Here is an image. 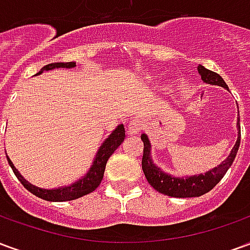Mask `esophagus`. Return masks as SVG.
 I'll return each mask as SVG.
<instances>
[{
	"instance_id": "obj_1",
	"label": "esophagus",
	"mask_w": 250,
	"mask_h": 250,
	"mask_svg": "<svg viewBox=\"0 0 250 250\" xmlns=\"http://www.w3.org/2000/svg\"><path fill=\"white\" fill-rule=\"evenodd\" d=\"M141 130H142L141 120L134 119V120H131L130 123H128V128H127V131H128V134H130V135H135V134H138Z\"/></svg>"
}]
</instances>
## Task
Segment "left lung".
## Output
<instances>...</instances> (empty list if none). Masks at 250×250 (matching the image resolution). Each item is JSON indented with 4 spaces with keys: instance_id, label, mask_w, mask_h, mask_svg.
Instances as JSON below:
<instances>
[{
    "instance_id": "1",
    "label": "left lung",
    "mask_w": 250,
    "mask_h": 250,
    "mask_svg": "<svg viewBox=\"0 0 250 250\" xmlns=\"http://www.w3.org/2000/svg\"><path fill=\"white\" fill-rule=\"evenodd\" d=\"M198 73L201 75V79L204 83L213 84V85H221V87L229 89L224 79L213 71L206 69L205 66L198 65ZM240 122V119H238ZM240 123H237L238 127V136L234 147L231 148L230 154L228 155L224 162L218 165L217 167L211 168L210 171L205 174H198V175H191V177H173L167 173H163L161 168L154 165L150 155L151 151V143L148 141L146 134H142L141 139L143 141V158H142V168L143 173L146 175V179L152 188L159 193L168 195V197H175V198H188V197H199L202 194L208 193L215 185L220 182L222 177L225 175L228 168L230 167L231 163L240 147V141H241V130H240Z\"/></svg>"
}]
</instances>
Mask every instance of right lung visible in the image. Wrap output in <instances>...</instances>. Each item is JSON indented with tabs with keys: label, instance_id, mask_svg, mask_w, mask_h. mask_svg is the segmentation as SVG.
Returning <instances> with one entry per match:
<instances>
[{
	"label": "right lung",
	"instance_id": "add662e5",
	"mask_svg": "<svg viewBox=\"0 0 250 250\" xmlns=\"http://www.w3.org/2000/svg\"><path fill=\"white\" fill-rule=\"evenodd\" d=\"M76 66V62H52V64H48V65L42 66L41 71L37 75H40L44 71H51V69H55V68H73ZM125 125H119L116 128H115L111 135L103 142V145L100 146L99 151L96 152V157L93 159L92 166L89 167L88 173L80 178L79 181H76L75 184L68 185V186H62V188H52V190H48V188H37L35 185L29 184L26 179L19 173V170L14 167V165L12 163V161L8 158V162L10 165V167L13 170L14 175L19 178V181L21 184L24 185V188L26 190H29L30 193L35 194L36 197H39L41 199H45V201H53V202H62V201H72V199H77L83 197V195H87V194L92 193L95 188H98L102 179H103L104 170H105V165H107V161L108 158L114 154V151L120 146V143L125 141Z\"/></svg>",
	"mask_w": 250,
	"mask_h": 250
}]
</instances>
